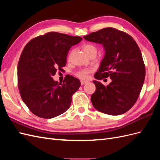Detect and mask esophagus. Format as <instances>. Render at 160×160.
I'll list each match as a JSON object with an SVG mask.
<instances>
[{
    "mask_svg": "<svg viewBox=\"0 0 160 160\" xmlns=\"http://www.w3.org/2000/svg\"><path fill=\"white\" fill-rule=\"evenodd\" d=\"M88 81H83V80H81V85H85V84H86V83H88Z\"/></svg>",
    "mask_w": 160,
    "mask_h": 160,
    "instance_id": "esophagus-1",
    "label": "esophagus"
}]
</instances>
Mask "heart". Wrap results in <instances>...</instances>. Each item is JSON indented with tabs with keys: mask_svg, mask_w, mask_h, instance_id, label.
<instances>
[{
	"mask_svg": "<svg viewBox=\"0 0 160 160\" xmlns=\"http://www.w3.org/2000/svg\"><path fill=\"white\" fill-rule=\"evenodd\" d=\"M83 49L87 55H89L92 53L97 54V48L95 45L91 43H86L83 45ZM92 72L91 69H83L77 72L76 75L81 79H87L89 77V74Z\"/></svg>",
	"mask_w": 160,
	"mask_h": 160,
	"instance_id": "1",
	"label": "heart"
}]
</instances>
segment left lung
Instances as JSON below:
<instances>
[{
  "label": "left lung",
  "mask_w": 160,
  "mask_h": 160,
  "mask_svg": "<svg viewBox=\"0 0 160 160\" xmlns=\"http://www.w3.org/2000/svg\"><path fill=\"white\" fill-rule=\"evenodd\" d=\"M87 41L102 44L105 55L95 79L110 77L105 86L93 81L96 91L91 102L100 112L118 115L127 112L139 98L146 76V67L141 51L133 38L117 28H104L84 36Z\"/></svg>",
  "instance_id": "8db88e82"
}]
</instances>
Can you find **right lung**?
<instances>
[{"label": "right lung", "mask_w": 160, "mask_h": 160, "mask_svg": "<svg viewBox=\"0 0 160 160\" xmlns=\"http://www.w3.org/2000/svg\"><path fill=\"white\" fill-rule=\"evenodd\" d=\"M82 38L57 32L32 38L25 45L18 63V88L23 102L38 117L51 119L70 107L80 81L67 75L62 83L52 79L65 67L71 47Z\"/></svg>", "instance_id": "add662e5"}]
</instances>
